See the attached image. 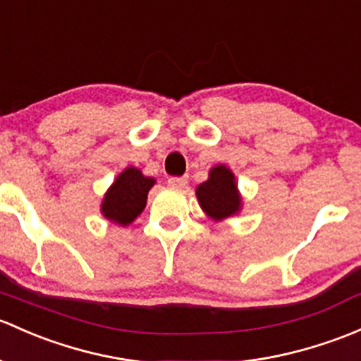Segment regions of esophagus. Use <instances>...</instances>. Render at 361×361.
I'll return each instance as SVG.
<instances>
[{
    "instance_id": "34e87169",
    "label": "esophagus",
    "mask_w": 361,
    "mask_h": 361,
    "mask_svg": "<svg viewBox=\"0 0 361 361\" xmlns=\"http://www.w3.org/2000/svg\"><path fill=\"white\" fill-rule=\"evenodd\" d=\"M188 180L185 176H173L168 180V185L171 188H185L187 187Z\"/></svg>"
}]
</instances>
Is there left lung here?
Segmentation results:
<instances>
[{"label":"left lung","instance_id":"8db88e82","mask_svg":"<svg viewBox=\"0 0 361 361\" xmlns=\"http://www.w3.org/2000/svg\"><path fill=\"white\" fill-rule=\"evenodd\" d=\"M200 209L212 221H223L242 211V195L235 174L228 166L216 164L209 169V176L195 190Z\"/></svg>","mask_w":361,"mask_h":361}]
</instances>
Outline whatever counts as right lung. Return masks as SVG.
Segmentation results:
<instances>
[{
  "mask_svg": "<svg viewBox=\"0 0 361 361\" xmlns=\"http://www.w3.org/2000/svg\"><path fill=\"white\" fill-rule=\"evenodd\" d=\"M154 185V178L145 176L135 166H128L105 192L100 204L102 216L117 226L131 225L145 209L147 197Z\"/></svg>",
  "mask_w": 361,
  "mask_h": 361,
  "instance_id": "1",
  "label": "right lung"
}]
</instances>
